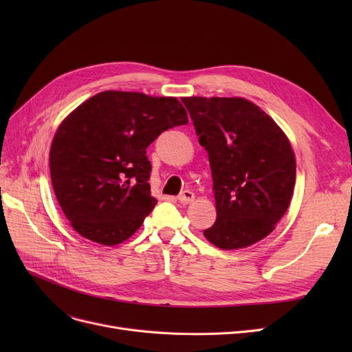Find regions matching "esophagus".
<instances>
[{
  "mask_svg": "<svg viewBox=\"0 0 352 352\" xmlns=\"http://www.w3.org/2000/svg\"><path fill=\"white\" fill-rule=\"evenodd\" d=\"M194 198H195V194L192 191H190V190H186V191L181 192L178 195V201L181 202V204H191V202L194 201Z\"/></svg>",
  "mask_w": 352,
  "mask_h": 352,
  "instance_id": "34e87169",
  "label": "esophagus"
}]
</instances>
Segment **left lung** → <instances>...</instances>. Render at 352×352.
<instances>
[{
	"label": "left lung",
	"instance_id": "1",
	"mask_svg": "<svg viewBox=\"0 0 352 352\" xmlns=\"http://www.w3.org/2000/svg\"><path fill=\"white\" fill-rule=\"evenodd\" d=\"M199 144L208 151L217 221L204 231L221 250L261 241L284 217L295 186V155L285 133L241 97H184Z\"/></svg>",
	"mask_w": 352,
	"mask_h": 352
}]
</instances>
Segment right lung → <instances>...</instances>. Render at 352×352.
Returning <instances> with one entry per match:
<instances>
[{"label": "right lung", "mask_w": 352, "mask_h": 352, "mask_svg": "<svg viewBox=\"0 0 352 352\" xmlns=\"http://www.w3.org/2000/svg\"><path fill=\"white\" fill-rule=\"evenodd\" d=\"M187 122L174 97L111 89L68 114L51 142L50 174L71 227L107 247L137 232L157 204L146 148L165 129Z\"/></svg>", "instance_id": "obj_1"}]
</instances>
